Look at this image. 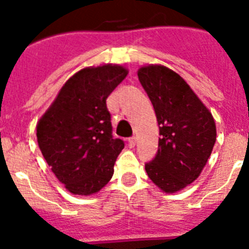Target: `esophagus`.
Listing matches in <instances>:
<instances>
[{
    "mask_svg": "<svg viewBox=\"0 0 249 249\" xmlns=\"http://www.w3.org/2000/svg\"><path fill=\"white\" fill-rule=\"evenodd\" d=\"M128 146L129 148H133V147L136 146V137L128 138Z\"/></svg>",
    "mask_w": 249,
    "mask_h": 249,
    "instance_id": "1",
    "label": "esophagus"
}]
</instances>
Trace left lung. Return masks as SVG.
Wrapping results in <instances>:
<instances>
[{
  "mask_svg": "<svg viewBox=\"0 0 249 249\" xmlns=\"http://www.w3.org/2000/svg\"><path fill=\"white\" fill-rule=\"evenodd\" d=\"M137 74L162 136L146 172L160 191L176 193L203 171L217 137L214 118L190 85L166 66H142Z\"/></svg>",
  "mask_w": 249,
  "mask_h": 249,
  "instance_id": "obj_1",
  "label": "left lung"
}]
</instances>
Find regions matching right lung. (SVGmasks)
<instances>
[{
  "label": "right lung",
  "instance_id": "right-lung-1",
  "mask_svg": "<svg viewBox=\"0 0 249 249\" xmlns=\"http://www.w3.org/2000/svg\"><path fill=\"white\" fill-rule=\"evenodd\" d=\"M128 74L121 65L86 67L66 81L37 123V142L51 171L72 195L100 192L124 147L112 137L106 100Z\"/></svg>",
  "mask_w": 249,
  "mask_h": 249
}]
</instances>
